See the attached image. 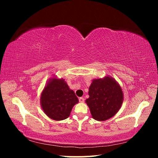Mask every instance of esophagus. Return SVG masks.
<instances>
[{"mask_svg":"<svg viewBox=\"0 0 158 158\" xmlns=\"http://www.w3.org/2000/svg\"><path fill=\"white\" fill-rule=\"evenodd\" d=\"M79 102H80V103H84V98H79Z\"/></svg>","mask_w":158,"mask_h":158,"instance_id":"obj_1","label":"esophagus"}]
</instances>
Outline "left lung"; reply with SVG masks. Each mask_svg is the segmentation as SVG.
Wrapping results in <instances>:
<instances>
[{
    "label": "left lung",
    "mask_w": 158,
    "mask_h": 158,
    "mask_svg": "<svg viewBox=\"0 0 158 158\" xmlns=\"http://www.w3.org/2000/svg\"><path fill=\"white\" fill-rule=\"evenodd\" d=\"M89 98L85 99L94 119L106 121L120 109L123 102V92L117 81L109 76L93 79L89 87Z\"/></svg>",
    "instance_id": "1"
}]
</instances>
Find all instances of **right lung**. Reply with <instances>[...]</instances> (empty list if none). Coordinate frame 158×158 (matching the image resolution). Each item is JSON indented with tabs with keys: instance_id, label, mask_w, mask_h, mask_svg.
<instances>
[{
	"instance_id": "1",
	"label": "right lung",
	"mask_w": 158,
	"mask_h": 158,
	"mask_svg": "<svg viewBox=\"0 0 158 158\" xmlns=\"http://www.w3.org/2000/svg\"><path fill=\"white\" fill-rule=\"evenodd\" d=\"M78 102L74 92L70 89L64 79L57 78L56 76L47 81L40 97L43 111L55 121L67 118Z\"/></svg>"
}]
</instances>
